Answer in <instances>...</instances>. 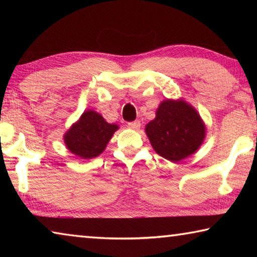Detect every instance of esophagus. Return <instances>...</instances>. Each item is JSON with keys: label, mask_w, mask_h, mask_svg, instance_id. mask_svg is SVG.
<instances>
[{"label": "esophagus", "mask_w": 257, "mask_h": 257, "mask_svg": "<svg viewBox=\"0 0 257 257\" xmlns=\"http://www.w3.org/2000/svg\"><path fill=\"white\" fill-rule=\"evenodd\" d=\"M128 127H129L130 129L138 130L139 128H141V121H139V120L132 121V122H129V123H128Z\"/></svg>", "instance_id": "obj_1"}]
</instances>
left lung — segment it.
Segmentation results:
<instances>
[{"instance_id":"8db88e82","label":"left lung","mask_w":257,"mask_h":257,"mask_svg":"<svg viewBox=\"0 0 257 257\" xmlns=\"http://www.w3.org/2000/svg\"><path fill=\"white\" fill-rule=\"evenodd\" d=\"M146 135L156 153L172 162L193 154L204 141L205 125L201 116L184 101L167 99L146 125Z\"/></svg>"}]
</instances>
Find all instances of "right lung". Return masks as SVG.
Returning a JSON list of instances; mask_svg holds the SVG:
<instances>
[{"label": "right lung", "mask_w": 257, "mask_h": 257, "mask_svg": "<svg viewBox=\"0 0 257 257\" xmlns=\"http://www.w3.org/2000/svg\"><path fill=\"white\" fill-rule=\"evenodd\" d=\"M116 129L118 125L107 123L101 114L89 110L66 134L64 142L71 153L92 159L102 153Z\"/></svg>", "instance_id": "right-lung-1"}]
</instances>
